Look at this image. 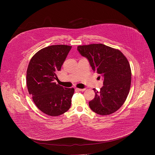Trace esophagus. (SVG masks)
I'll return each mask as SVG.
<instances>
[{
	"instance_id": "obj_1",
	"label": "esophagus",
	"mask_w": 155,
	"mask_h": 155,
	"mask_svg": "<svg viewBox=\"0 0 155 155\" xmlns=\"http://www.w3.org/2000/svg\"><path fill=\"white\" fill-rule=\"evenodd\" d=\"M77 89L78 90V91H84L86 89H80V88H77Z\"/></svg>"
}]
</instances>
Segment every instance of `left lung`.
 <instances>
[{"label": "left lung", "instance_id": "1", "mask_svg": "<svg viewBox=\"0 0 155 155\" xmlns=\"http://www.w3.org/2000/svg\"><path fill=\"white\" fill-rule=\"evenodd\" d=\"M77 50L88 60L93 71L103 77L100 91L93 89L95 96L89 102L91 109L100 115L114 113L129 94L131 71L128 60L119 50L102 44L78 46Z\"/></svg>", "mask_w": 155, "mask_h": 155}]
</instances>
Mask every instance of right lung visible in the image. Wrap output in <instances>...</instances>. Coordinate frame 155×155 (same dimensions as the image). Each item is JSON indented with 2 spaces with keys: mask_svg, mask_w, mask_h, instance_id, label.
Wrapping results in <instances>:
<instances>
[{
  "mask_svg": "<svg viewBox=\"0 0 155 155\" xmlns=\"http://www.w3.org/2000/svg\"><path fill=\"white\" fill-rule=\"evenodd\" d=\"M71 47L64 45L46 47L35 54L28 66V92L37 107L51 116L64 113L71 104L74 89L64 88L54 82Z\"/></svg>",
  "mask_w": 155,
  "mask_h": 155,
  "instance_id": "right-lung-1",
  "label": "right lung"
}]
</instances>
